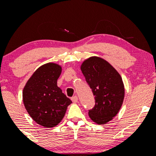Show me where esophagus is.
<instances>
[{
  "label": "esophagus",
  "mask_w": 156,
  "mask_h": 156,
  "mask_svg": "<svg viewBox=\"0 0 156 156\" xmlns=\"http://www.w3.org/2000/svg\"><path fill=\"white\" fill-rule=\"evenodd\" d=\"M71 100H72V101L73 102V103H78V97H77V96H74V97H73V98H71Z\"/></svg>",
  "instance_id": "esophagus-1"
}]
</instances>
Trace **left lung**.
I'll return each mask as SVG.
<instances>
[{
    "label": "left lung",
    "mask_w": 156,
    "mask_h": 156,
    "mask_svg": "<svg viewBox=\"0 0 156 156\" xmlns=\"http://www.w3.org/2000/svg\"><path fill=\"white\" fill-rule=\"evenodd\" d=\"M80 70L95 99V105L89 111V117L98 125L106 124L118 114L124 101L122 77L112 64L98 56L84 60Z\"/></svg>",
    "instance_id": "obj_1"
}]
</instances>
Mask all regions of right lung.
<instances>
[{"label":"right lung","mask_w":156,"mask_h":156,"mask_svg":"<svg viewBox=\"0 0 156 156\" xmlns=\"http://www.w3.org/2000/svg\"><path fill=\"white\" fill-rule=\"evenodd\" d=\"M62 69L58 64H44L33 73L23 88V101L27 112L44 128L56 126L72 103L57 86Z\"/></svg>","instance_id":"add662e5"}]
</instances>
